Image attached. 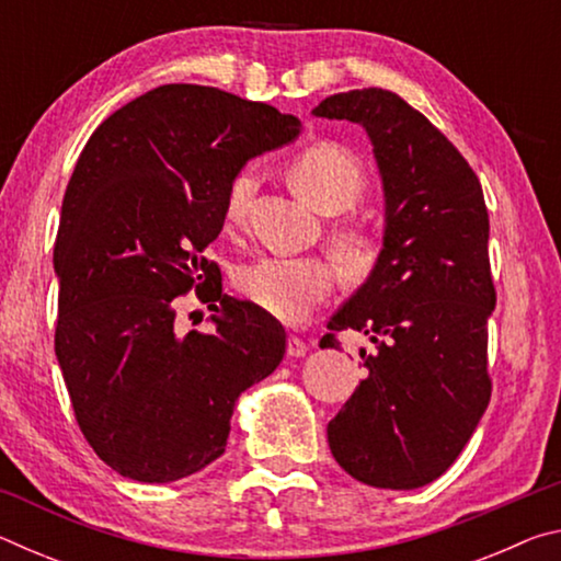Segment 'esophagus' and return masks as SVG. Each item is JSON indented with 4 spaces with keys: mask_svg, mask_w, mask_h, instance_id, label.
Here are the masks:
<instances>
[{
    "mask_svg": "<svg viewBox=\"0 0 561 561\" xmlns=\"http://www.w3.org/2000/svg\"><path fill=\"white\" fill-rule=\"evenodd\" d=\"M307 351H309V346H307V341H304V339H299V336L287 339V354L289 356L301 358V356H307Z\"/></svg>",
    "mask_w": 561,
    "mask_h": 561,
    "instance_id": "34e87169",
    "label": "esophagus"
}]
</instances>
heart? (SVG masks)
Masks as SVG:
<instances>
[{"label": "heart", "mask_w": 561, "mask_h": 561, "mask_svg": "<svg viewBox=\"0 0 561 561\" xmlns=\"http://www.w3.org/2000/svg\"><path fill=\"white\" fill-rule=\"evenodd\" d=\"M289 185L301 201L324 215H339L354 207L366 193V170L348 148L317 144L291 160ZM257 175L250 168L232 178L225 197V220L240 225L250 205ZM334 250L341 267L354 282H364L381 262V240L366 227L346 225L334 232ZM336 284V272L319 257H262L237 272V289L264 314L299 324L324 304Z\"/></svg>", "instance_id": "heart-1"}]
</instances>
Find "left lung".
I'll return each mask as SVG.
<instances>
[{"label":"left lung","instance_id":"left-lung-1","mask_svg":"<svg viewBox=\"0 0 561 561\" xmlns=\"http://www.w3.org/2000/svg\"><path fill=\"white\" fill-rule=\"evenodd\" d=\"M371 138L386 197L376 272L329 321L371 339L368 376L329 421V448L371 488H423L450 468L490 403V217L478 175L421 111L383 89L334 93L311 111Z\"/></svg>","mask_w":561,"mask_h":561}]
</instances>
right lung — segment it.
I'll use <instances>...</instances> for the list:
<instances>
[{"mask_svg": "<svg viewBox=\"0 0 561 561\" xmlns=\"http://www.w3.org/2000/svg\"><path fill=\"white\" fill-rule=\"evenodd\" d=\"M299 130L267 103L165 83L81 150L54 244V346L83 438L123 478L173 482L220 458L237 398L279 366L284 327L222 294L203 252L232 178ZM190 288L216 311L215 335L176 334Z\"/></svg>", "mask_w": 561, "mask_h": 561, "instance_id": "1", "label": "right lung"}]
</instances>
